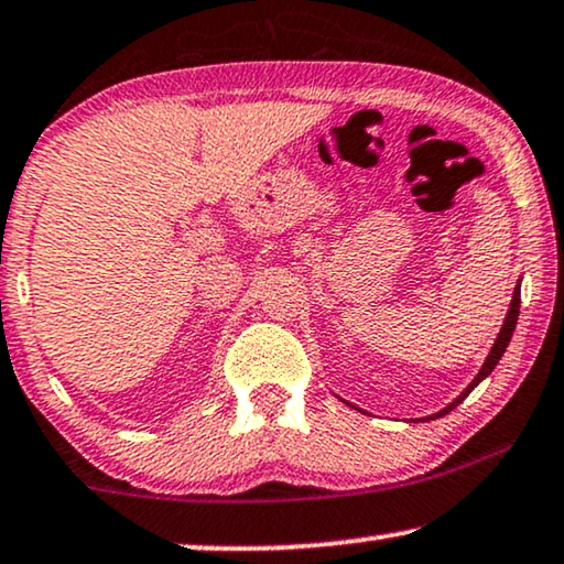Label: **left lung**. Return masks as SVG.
Instances as JSON below:
<instances>
[{
	"label": "left lung",
	"instance_id": "obj_1",
	"mask_svg": "<svg viewBox=\"0 0 564 564\" xmlns=\"http://www.w3.org/2000/svg\"><path fill=\"white\" fill-rule=\"evenodd\" d=\"M518 310H521V286H516V291H513V299H510V310H508V317H506V322H502V327H500V333H498V340H495V345H492V350H490V356H487V360L482 364V369H479V373L475 377V381H471V384L464 389L462 392V397H456V400L448 404L446 410H441L438 415H431L427 420H433V417H441V415H446V412H452L456 404H462L464 400H467V394L471 392V389H475L479 381H482L487 373H490L495 366H498V360L502 358V352H506V348H508V343H510V335H513V329H516V322H518Z\"/></svg>",
	"mask_w": 564,
	"mask_h": 564
}]
</instances>
